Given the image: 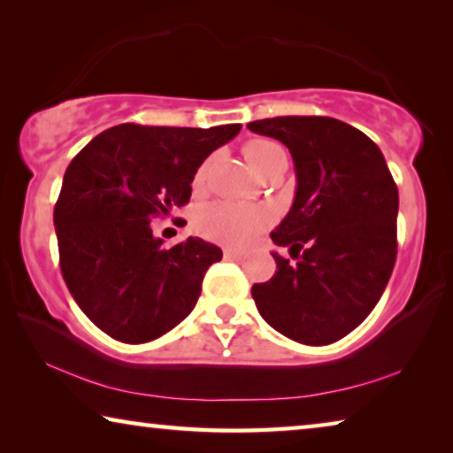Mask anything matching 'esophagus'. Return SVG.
<instances>
[{"mask_svg": "<svg viewBox=\"0 0 453 453\" xmlns=\"http://www.w3.org/2000/svg\"><path fill=\"white\" fill-rule=\"evenodd\" d=\"M224 256L227 257V260H242L243 252H242V250H235V248H226Z\"/></svg>", "mask_w": 453, "mask_h": 453, "instance_id": "1", "label": "esophagus"}]
</instances>
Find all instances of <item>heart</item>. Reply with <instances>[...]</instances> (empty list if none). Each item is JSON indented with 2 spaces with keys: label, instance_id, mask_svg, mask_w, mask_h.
<instances>
[{
  "label": "heart",
  "instance_id": "1",
  "mask_svg": "<svg viewBox=\"0 0 453 453\" xmlns=\"http://www.w3.org/2000/svg\"><path fill=\"white\" fill-rule=\"evenodd\" d=\"M276 153H284V149L274 141L252 139L243 147V155L256 173L265 161H270ZM205 173V165L197 171V181ZM270 224V211L256 205L232 203V201H211L199 207L196 213V227L205 238L242 246L252 242L264 227Z\"/></svg>",
  "mask_w": 453,
  "mask_h": 453
}]
</instances>
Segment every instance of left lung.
I'll return each instance as SVG.
<instances>
[{"instance_id":"left-lung-1","label":"left lung","mask_w":453,"mask_h":453,"mask_svg":"<svg viewBox=\"0 0 453 453\" xmlns=\"http://www.w3.org/2000/svg\"><path fill=\"white\" fill-rule=\"evenodd\" d=\"M252 133L288 147L296 193L270 234L290 257L272 252L276 274L252 286L257 312L288 339L322 347L369 317L397 257L399 193L367 134L330 117H276Z\"/></svg>"}]
</instances>
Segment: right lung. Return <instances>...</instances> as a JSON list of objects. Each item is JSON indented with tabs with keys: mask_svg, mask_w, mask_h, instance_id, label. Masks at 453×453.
<instances>
[{
	"mask_svg": "<svg viewBox=\"0 0 453 453\" xmlns=\"http://www.w3.org/2000/svg\"><path fill=\"white\" fill-rule=\"evenodd\" d=\"M242 125L211 128L119 125L68 165L54 207L60 270L76 304L112 339H159L196 308L221 250L201 238L165 248L150 219L191 197L207 157Z\"/></svg>",
	"mask_w": 453,
	"mask_h": 453,
	"instance_id": "obj_1",
	"label": "right lung"
}]
</instances>
